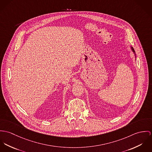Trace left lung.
<instances>
[{"mask_svg":"<svg viewBox=\"0 0 152 152\" xmlns=\"http://www.w3.org/2000/svg\"><path fill=\"white\" fill-rule=\"evenodd\" d=\"M131 50H132V51H133V52H134V53H135V51H134V48H132V47H131Z\"/></svg>","mask_w":152,"mask_h":152,"instance_id":"8db88e82","label":"left lung"}]
</instances>
